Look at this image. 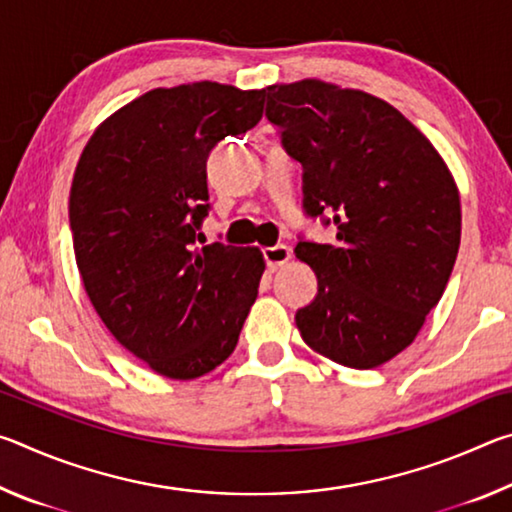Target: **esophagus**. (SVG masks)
<instances>
[{
	"mask_svg": "<svg viewBox=\"0 0 512 512\" xmlns=\"http://www.w3.org/2000/svg\"><path fill=\"white\" fill-rule=\"evenodd\" d=\"M264 259H266V266L271 268V271H277V268L284 266L291 259V248L284 244L268 246V248H264Z\"/></svg>",
	"mask_w": 512,
	"mask_h": 512,
	"instance_id": "34e87169",
	"label": "esophagus"
}]
</instances>
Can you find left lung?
I'll return each instance as SVG.
<instances>
[{
	"instance_id": "left-lung-1",
	"label": "left lung",
	"mask_w": 512,
	"mask_h": 512,
	"mask_svg": "<svg viewBox=\"0 0 512 512\" xmlns=\"http://www.w3.org/2000/svg\"><path fill=\"white\" fill-rule=\"evenodd\" d=\"M262 94L302 164L307 214L332 212L336 225L334 244L296 246L318 277L314 302L296 314L302 341L341 366L377 368L409 348L443 298L461 244L456 180L384 99L318 79Z\"/></svg>"
}]
</instances>
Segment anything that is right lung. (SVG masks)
Segmentation results:
<instances>
[{
  "instance_id": "obj_1",
  "label": "right lung",
  "mask_w": 512,
  "mask_h": 512,
  "mask_svg": "<svg viewBox=\"0 0 512 512\" xmlns=\"http://www.w3.org/2000/svg\"><path fill=\"white\" fill-rule=\"evenodd\" d=\"M264 115L262 90L155 88L99 124L76 164L69 225L85 293L110 334L169 379L237 348L264 273L255 246L205 244L207 155Z\"/></svg>"
}]
</instances>
